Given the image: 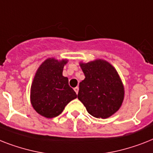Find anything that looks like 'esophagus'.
<instances>
[{"mask_svg": "<svg viewBox=\"0 0 153 153\" xmlns=\"http://www.w3.org/2000/svg\"><path fill=\"white\" fill-rule=\"evenodd\" d=\"M74 91H75V93H76L77 94H78V93H79V88L78 87V86H76V87L74 88Z\"/></svg>", "mask_w": 153, "mask_h": 153, "instance_id": "obj_1", "label": "esophagus"}]
</instances>
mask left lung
<instances>
[{"label":"left lung","instance_id":"8db88e82","mask_svg":"<svg viewBox=\"0 0 153 153\" xmlns=\"http://www.w3.org/2000/svg\"><path fill=\"white\" fill-rule=\"evenodd\" d=\"M85 79L79 83L78 98L94 117L107 119L120 108L124 87L115 68L104 59L80 63Z\"/></svg>","mask_w":153,"mask_h":153}]
</instances>
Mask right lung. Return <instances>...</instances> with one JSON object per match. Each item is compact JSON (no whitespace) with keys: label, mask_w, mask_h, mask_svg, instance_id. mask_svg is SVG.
Returning a JSON list of instances; mask_svg holds the SVG:
<instances>
[{"label":"right lung","mask_w":153,"mask_h":153,"mask_svg":"<svg viewBox=\"0 0 153 153\" xmlns=\"http://www.w3.org/2000/svg\"><path fill=\"white\" fill-rule=\"evenodd\" d=\"M68 59H45L37 70L31 88L30 102L33 109L45 118H54L64 111L68 103L77 97L68 85V79L63 76Z\"/></svg>","instance_id":"1"}]
</instances>
